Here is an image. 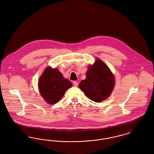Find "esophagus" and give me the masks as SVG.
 I'll list each match as a JSON object with an SVG mask.
<instances>
[{
    "mask_svg": "<svg viewBox=\"0 0 154 154\" xmlns=\"http://www.w3.org/2000/svg\"><path fill=\"white\" fill-rule=\"evenodd\" d=\"M73 84L74 86H75V87H77L78 86V82L77 81H74L73 82Z\"/></svg>",
    "mask_w": 154,
    "mask_h": 154,
    "instance_id": "esophagus-1",
    "label": "esophagus"
}]
</instances>
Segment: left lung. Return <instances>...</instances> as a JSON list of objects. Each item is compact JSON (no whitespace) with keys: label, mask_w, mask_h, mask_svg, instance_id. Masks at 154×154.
I'll list each match as a JSON object with an SVG mask.
<instances>
[{"label":"left lung","mask_w":154,"mask_h":154,"mask_svg":"<svg viewBox=\"0 0 154 154\" xmlns=\"http://www.w3.org/2000/svg\"><path fill=\"white\" fill-rule=\"evenodd\" d=\"M115 85V79L109 68L100 59L88 67L86 79L81 81L79 88L89 99L101 102L111 94Z\"/></svg>","instance_id":"1"}]
</instances>
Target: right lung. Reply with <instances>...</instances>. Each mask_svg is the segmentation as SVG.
<instances>
[{"instance_id": "right-lung-1", "label": "right lung", "mask_w": 154, "mask_h": 154, "mask_svg": "<svg viewBox=\"0 0 154 154\" xmlns=\"http://www.w3.org/2000/svg\"><path fill=\"white\" fill-rule=\"evenodd\" d=\"M72 87V82L63 78L57 69L47 67L38 81L40 92L48 104L58 102L66 90Z\"/></svg>"}]
</instances>
